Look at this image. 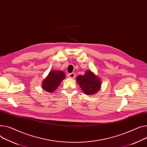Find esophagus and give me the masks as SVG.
I'll return each instance as SVG.
<instances>
[{"label": "esophagus", "mask_w": 147, "mask_h": 147, "mask_svg": "<svg viewBox=\"0 0 147 147\" xmlns=\"http://www.w3.org/2000/svg\"><path fill=\"white\" fill-rule=\"evenodd\" d=\"M68 77L70 78V79H74V78L75 77V74L74 73L68 74Z\"/></svg>", "instance_id": "esophagus-1"}]
</instances>
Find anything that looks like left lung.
Here are the masks:
<instances>
[{
	"label": "left lung",
	"mask_w": 147,
	"mask_h": 147,
	"mask_svg": "<svg viewBox=\"0 0 147 147\" xmlns=\"http://www.w3.org/2000/svg\"><path fill=\"white\" fill-rule=\"evenodd\" d=\"M76 80L82 91L87 95L96 94L101 88L100 79L90 70L86 71L83 76H78Z\"/></svg>",
	"instance_id": "left-lung-1"
}]
</instances>
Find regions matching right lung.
<instances>
[{
  "mask_svg": "<svg viewBox=\"0 0 147 147\" xmlns=\"http://www.w3.org/2000/svg\"><path fill=\"white\" fill-rule=\"evenodd\" d=\"M65 77V74L62 71H51L42 82L43 89L49 93L53 92L59 86Z\"/></svg>",
  "mask_w": 147,
  "mask_h": 147,
  "instance_id": "1",
  "label": "right lung"
}]
</instances>
